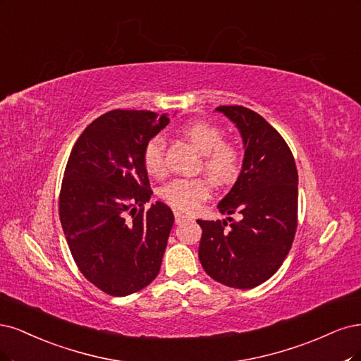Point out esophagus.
<instances>
[{"label":"esophagus","mask_w":361,"mask_h":361,"mask_svg":"<svg viewBox=\"0 0 361 361\" xmlns=\"http://www.w3.org/2000/svg\"><path fill=\"white\" fill-rule=\"evenodd\" d=\"M173 216H176V224H183L185 220H190V216L184 214L181 212H173Z\"/></svg>","instance_id":"esophagus-1"}]
</instances>
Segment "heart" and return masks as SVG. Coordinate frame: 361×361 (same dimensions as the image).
I'll return each instance as SVG.
<instances>
[{"instance_id":"heart-1","label":"heart","mask_w":361,"mask_h":361,"mask_svg":"<svg viewBox=\"0 0 361 361\" xmlns=\"http://www.w3.org/2000/svg\"><path fill=\"white\" fill-rule=\"evenodd\" d=\"M183 135L202 154V168L217 181L226 184L237 177L240 171L238 147L222 139L217 126L207 121H190L183 127ZM144 166L149 176L164 177L168 168L165 144L160 136L151 137L144 147ZM212 181L205 176L193 178H176L168 183L160 195L166 204L180 212H193L212 193Z\"/></svg>"}]
</instances>
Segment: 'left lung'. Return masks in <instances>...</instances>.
Wrapping results in <instances>:
<instances>
[{
    "label": "left lung",
    "mask_w": 361,
    "mask_h": 361,
    "mask_svg": "<svg viewBox=\"0 0 361 361\" xmlns=\"http://www.w3.org/2000/svg\"><path fill=\"white\" fill-rule=\"evenodd\" d=\"M243 137L240 176L219 202L222 214L241 220H197L200 261L219 283L250 289L279 270L297 231L298 173L293 153L273 126L244 106H219Z\"/></svg>",
    "instance_id": "1"
}]
</instances>
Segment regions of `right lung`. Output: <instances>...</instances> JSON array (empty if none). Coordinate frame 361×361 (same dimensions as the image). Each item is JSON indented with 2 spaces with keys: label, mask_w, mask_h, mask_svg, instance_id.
Wrapping results in <instances>:
<instances>
[{
  "label": "right lung",
  "mask_w": 361,
  "mask_h": 361,
  "mask_svg": "<svg viewBox=\"0 0 361 361\" xmlns=\"http://www.w3.org/2000/svg\"><path fill=\"white\" fill-rule=\"evenodd\" d=\"M168 115L114 109L78 137L60 192V220L79 271L114 297L154 281L173 225L171 208L149 201L144 147ZM132 215V218L126 216Z\"/></svg>",
  "instance_id": "add662e5"
}]
</instances>
